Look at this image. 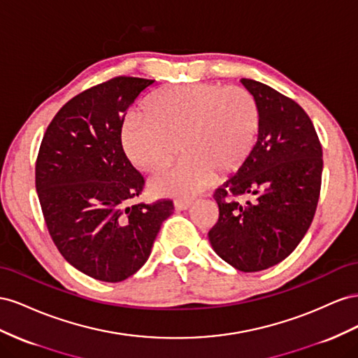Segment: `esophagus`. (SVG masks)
Listing matches in <instances>:
<instances>
[{
  "label": "esophagus",
  "instance_id": "esophagus-1",
  "mask_svg": "<svg viewBox=\"0 0 358 358\" xmlns=\"http://www.w3.org/2000/svg\"><path fill=\"white\" fill-rule=\"evenodd\" d=\"M192 206V201H182V199H177L173 202V207L176 210H187Z\"/></svg>",
  "mask_w": 358,
  "mask_h": 358
}]
</instances>
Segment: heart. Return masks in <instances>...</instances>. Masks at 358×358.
Instances as JSON below:
<instances>
[{
    "mask_svg": "<svg viewBox=\"0 0 358 358\" xmlns=\"http://www.w3.org/2000/svg\"><path fill=\"white\" fill-rule=\"evenodd\" d=\"M261 112L248 88L220 84L173 85L157 91L144 112L122 120L121 141L129 159L151 173L180 165L152 182L162 195L189 196L240 171L258 142Z\"/></svg>",
    "mask_w": 358,
    "mask_h": 358,
    "instance_id": "b5f03b06",
    "label": "heart"
}]
</instances>
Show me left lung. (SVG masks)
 <instances>
[{"label": "left lung", "mask_w": 358, "mask_h": 358, "mask_svg": "<svg viewBox=\"0 0 358 358\" xmlns=\"http://www.w3.org/2000/svg\"><path fill=\"white\" fill-rule=\"evenodd\" d=\"M258 101V142L236 176L214 192L219 220L211 246L234 268L261 271L292 253L318 206L322 147L309 115L292 99L253 79H241ZM250 194L246 203L235 198Z\"/></svg>", "instance_id": "obj_1"}]
</instances>
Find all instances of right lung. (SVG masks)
<instances>
[{"label":"right lung","mask_w":358,"mask_h":358,"mask_svg":"<svg viewBox=\"0 0 358 358\" xmlns=\"http://www.w3.org/2000/svg\"><path fill=\"white\" fill-rule=\"evenodd\" d=\"M155 80L117 76L91 87L49 122L36 160L48 231L64 259L101 282H121L150 257L171 199L134 203L145 178L121 144L126 110Z\"/></svg>","instance_id":"right-lung-1"}]
</instances>
